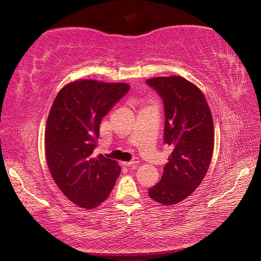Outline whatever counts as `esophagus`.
I'll return each instance as SVG.
<instances>
[{
	"instance_id": "obj_1",
	"label": "esophagus",
	"mask_w": 261,
	"mask_h": 261,
	"mask_svg": "<svg viewBox=\"0 0 261 261\" xmlns=\"http://www.w3.org/2000/svg\"><path fill=\"white\" fill-rule=\"evenodd\" d=\"M138 163H139V160L137 159V158H134V159L132 161H129V162H124V165H125V167L136 168Z\"/></svg>"
}]
</instances>
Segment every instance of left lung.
Instances as JSON below:
<instances>
[{
	"label": "left lung",
	"mask_w": 261,
	"mask_h": 261,
	"mask_svg": "<svg viewBox=\"0 0 261 261\" xmlns=\"http://www.w3.org/2000/svg\"><path fill=\"white\" fill-rule=\"evenodd\" d=\"M146 83L163 100V140L173 148L161 180L148 193L154 201L172 206L187 198L206 175L215 146L212 115L201 90L183 77H154Z\"/></svg>",
	"instance_id": "8db88e82"
}]
</instances>
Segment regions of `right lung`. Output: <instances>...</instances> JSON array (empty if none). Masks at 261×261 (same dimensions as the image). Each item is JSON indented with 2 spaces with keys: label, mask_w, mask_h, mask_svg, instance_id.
I'll use <instances>...</instances> for the list:
<instances>
[{
  "label": "right lung",
  "mask_w": 261,
  "mask_h": 261,
  "mask_svg": "<svg viewBox=\"0 0 261 261\" xmlns=\"http://www.w3.org/2000/svg\"><path fill=\"white\" fill-rule=\"evenodd\" d=\"M129 90L125 83L83 80L63 87L46 121V163L55 183L67 198L85 209L103 202L114 187L121 167L93 154L100 123Z\"/></svg>",
  "instance_id": "1"
}]
</instances>
